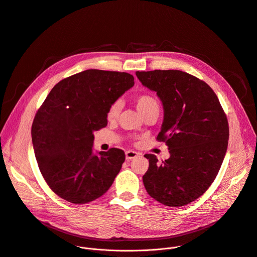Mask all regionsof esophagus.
Here are the masks:
<instances>
[{
    "label": "esophagus",
    "mask_w": 257,
    "mask_h": 257,
    "mask_svg": "<svg viewBox=\"0 0 257 257\" xmlns=\"http://www.w3.org/2000/svg\"><path fill=\"white\" fill-rule=\"evenodd\" d=\"M125 156H126V160L131 161V160L137 158V157L139 156V154L136 153V152H134V151H127V152L125 153Z\"/></svg>",
    "instance_id": "34e87169"
}]
</instances>
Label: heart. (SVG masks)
I'll return each mask as SVG.
<instances>
[{
	"mask_svg": "<svg viewBox=\"0 0 257 257\" xmlns=\"http://www.w3.org/2000/svg\"><path fill=\"white\" fill-rule=\"evenodd\" d=\"M135 104L141 116H144L153 109H160L158 100L151 94H139L135 97ZM121 109V101L116 100L108 106L106 111V119L108 121H114L119 116Z\"/></svg>",
	"mask_w": 257,
	"mask_h": 257,
	"instance_id": "heart-1",
	"label": "heart"
}]
</instances>
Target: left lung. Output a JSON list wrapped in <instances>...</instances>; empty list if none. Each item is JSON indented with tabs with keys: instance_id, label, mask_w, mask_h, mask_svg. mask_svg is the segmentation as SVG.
Masks as SVG:
<instances>
[{
	"instance_id": "8db88e82",
	"label": "left lung",
	"mask_w": 257,
	"mask_h": 257,
	"mask_svg": "<svg viewBox=\"0 0 257 257\" xmlns=\"http://www.w3.org/2000/svg\"><path fill=\"white\" fill-rule=\"evenodd\" d=\"M136 76L163 102L157 139L170 151L161 164L155 155L144 156L150 162L144 187L167 206L186 205L208 189L221 169L229 140L227 116L210 86L186 72L137 71Z\"/></svg>"
}]
</instances>
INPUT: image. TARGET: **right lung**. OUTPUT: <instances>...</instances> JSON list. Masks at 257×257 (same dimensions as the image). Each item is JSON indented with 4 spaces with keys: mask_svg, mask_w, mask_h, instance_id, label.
<instances>
[{
    "mask_svg": "<svg viewBox=\"0 0 257 257\" xmlns=\"http://www.w3.org/2000/svg\"><path fill=\"white\" fill-rule=\"evenodd\" d=\"M133 85L129 73L89 69L57 83L39 108L31 127L34 155L61 198L83 204L112 186L125 154H93V132L106 126L108 106Z\"/></svg>",
    "mask_w": 257,
    "mask_h": 257,
    "instance_id": "add662e5",
    "label": "right lung"
}]
</instances>
